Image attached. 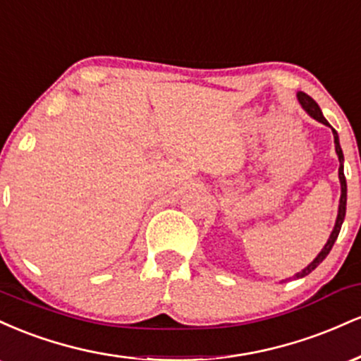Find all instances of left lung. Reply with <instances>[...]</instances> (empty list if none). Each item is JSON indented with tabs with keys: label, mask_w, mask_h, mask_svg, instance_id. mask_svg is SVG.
I'll use <instances>...</instances> for the list:
<instances>
[{
	"label": "left lung",
	"mask_w": 361,
	"mask_h": 361,
	"mask_svg": "<svg viewBox=\"0 0 361 361\" xmlns=\"http://www.w3.org/2000/svg\"><path fill=\"white\" fill-rule=\"evenodd\" d=\"M297 98H299L302 109H304L307 114L310 115L312 118H316L317 122L324 123V126L331 127L329 122L324 118V115H322L321 109H319V105L316 102L312 100V98L309 97L307 93H304V91H299L297 93ZM331 130H333V135H334V146H336V154H338V159H339V183H341V198H339V209H338V217H336V224H334V229L333 233H331L329 239H327V243L324 244V247H322L321 252L316 256V259L312 261V263L307 264V268H304L300 273H297L295 279H302V276L309 275L310 271H314L319 264L322 263V261L326 259V256L329 255V251L333 250L334 243H336L338 239V234L339 231H341V226H343V221H345V215H346V178H345V171H343V161H345V156H343V151H341V146H339V137H338V132L334 130L333 127H331Z\"/></svg>",
	"instance_id": "8db88e82"
}]
</instances>
